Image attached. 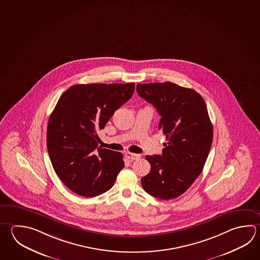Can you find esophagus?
<instances>
[{
    "mask_svg": "<svg viewBox=\"0 0 260 260\" xmlns=\"http://www.w3.org/2000/svg\"><path fill=\"white\" fill-rule=\"evenodd\" d=\"M126 157H127L128 160L131 161H134V160H138L141 158L140 154H136V153H133V152H126Z\"/></svg>",
    "mask_w": 260,
    "mask_h": 260,
    "instance_id": "1",
    "label": "esophagus"
}]
</instances>
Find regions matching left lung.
<instances>
[{"label":"left lung","mask_w":260,"mask_h":260,"mask_svg":"<svg viewBox=\"0 0 260 260\" xmlns=\"http://www.w3.org/2000/svg\"><path fill=\"white\" fill-rule=\"evenodd\" d=\"M136 90L156 108L167 141L162 155H146L151 171L142 187L158 199H175L201 175L211 150L213 127L205 101L195 90L170 82L138 84Z\"/></svg>","instance_id":"8db88e82"}]
</instances>
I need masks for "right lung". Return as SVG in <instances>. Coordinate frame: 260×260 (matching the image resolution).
Wrapping results in <instances>:
<instances>
[{
  "mask_svg": "<svg viewBox=\"0 0 260 260\" xmlns=\"http://www.w3.org/2000/svg\"><path fill=\"white\" fill-rule=\"evenodd\" d=\"M134 90V83L76 84L59 98L49 117L47 147L57 176L74 193L103 194L125 167L122 153L98 147V132Z\"/></svg>",
  "mask_w": 260,
  "mask_h": 260,
  "instance_id": "obj_1",
  "label": "right lung"
}]
</instances>
